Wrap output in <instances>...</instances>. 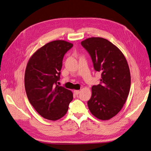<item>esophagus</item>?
<instances>
[{
    "instance_id": "obj_1",
    "label": "esophagus",
    "mask_w": 151,
    "mask_h": 151,
    "mask_svg": "<svg viewBox=\"0 0 151 151\" xmlns=\"http://www.w3.org/2000/svg\"><path fill=\"white\" fill-rule=\"evenodd\" d=\"M80 91H79V90H75L74 91V93H75V94L76 95H78V94H79V93H80Z\"/></svg>"
}]
</instances>
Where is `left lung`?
<instances>
[{
    "label": "left lung",
    "mask_w": 151,
    "mask_h": 151,
    "mask_svg": "<svg viewBox=\"0 0 151 151\" xmlns=\"http://www.w3.org/2000/svg\"><path fill=\"white\" fill-rule=\"evenodd\" d=\"M90 54L93 68L101 72V83L92 87V96L87 102L93 116L109 120L120 111L131 87V74L122 52L108 40L91 37L81 42Z\"/></svg>",
    "instance_id": "obj_1"
}]
</instances>
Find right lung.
Returning a JSON list of instances; mask_svg holds the SVG:
<instances>
[{"instance_id": "add662e5", "label": "right lung", "mask_w": 151, "mask_h": 151, "mask_svg": "<svg viewBox=\"0 0 151 151\" xmlns=\"http://www.w3.org/2000/svg\"><path fill=\"white\" fill-rule=\"evenodd\" d=\"M73 44L65 40L52 41L31 56L26 67V94L35 110L45 119L56 121L65 115L73 93L59 86L65 54Z\"/></svg>"}]
</instances>
